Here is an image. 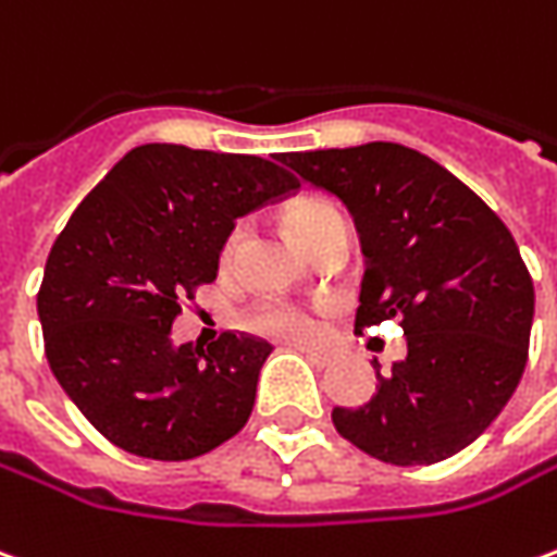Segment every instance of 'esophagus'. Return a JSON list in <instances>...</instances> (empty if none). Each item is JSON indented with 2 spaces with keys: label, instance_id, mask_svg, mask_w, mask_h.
<instances>
[{
  "label": "esophagus",
  "instance_id": "1",
  "mask_svg": "<svg viewBox=\"0 0 557 557\" xmlns=\"http://www.w3.org/2000/svg\"><path fill=\"white\" fill-rule=\"evenodd\" d=\"M298 352H305L307 359L313 361V364H332V361H337V349H329V346H310V344H292Z\"/></svg>",
  "mask_w": 557,
  "mask_h": 557
}]
</instances>
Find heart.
Segmentation results:
<instances>
[{
  "mask_svg": "<svg viewBox=\"0 0 557 557\" xmlns=\"http://www.w3.org/2000/svg\"><path fill=\"white\" fill-rule=\"evenodd\" d=\"M337 223H344V213L337 211L332 201H325V198H305V201H298L289 211L292 232L301 238L305 247H313ZM240 240H244V228L235 225L225 235L223 250H220L223 265H232L238 259ZM247 322H250V329H256V332L274 334V337H305L313 329V317L307 313L305 307L295 305V301H280V298L259 301L247 313Z\"/></svg>",
  "mask_w": 557,
  "mask_h": 557,
  "instance_id": "obj_1",
  "label": "heart"
}]
</instances>
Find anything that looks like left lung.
<instances>
[{
  "label": "left lung",
  "instance_id": "8db88e82",
  "mask_svg": "<svg viewBox=\"0 0 557 557\" xmlns=\"http://www.w3.org/2000/svg\"><path fill=\"white\" fill-rule=\"evenodd\" d=\"M352 213L368 259L356 332L398 319L407 359L334 407L337 434L386 465H437L492 425L528 361L534 280L485 201L419 150L373 141L280 153ZM376 368V364H373Z\"/></svg>",
  "mask_w": 557,
  "mask_h": 557
}]
</instances>
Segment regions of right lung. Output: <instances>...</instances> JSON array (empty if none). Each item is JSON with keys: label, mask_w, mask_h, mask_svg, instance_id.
Segmentation results:
<instances>
[{"label": "right lung", "mask_w": 557, "mask_h": 557, "mask_svg": "<svg viewBox=\"0 0 557 557\" xmlns=\"http://www.w3.org/2000/svg\"><path fill=\"white\" fill-rule=\"evenodd\" d=\"M298 186L262 157L141 144L77 205L50 247L38 319L50 371L104 441L186 461L247 425L271 346H174L171 322L216 280L235 220Z\"/></svg>", "instance_id": "1"}]
</instances>
